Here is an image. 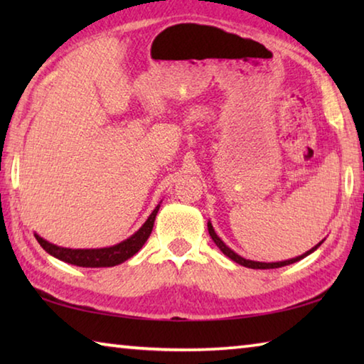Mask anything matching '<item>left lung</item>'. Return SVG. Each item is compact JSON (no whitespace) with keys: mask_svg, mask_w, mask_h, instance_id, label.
<instances>
[{"mask_svg":"<svg viewBox=\"0 0 364 364\" xmlns=\"http://www.w3.org/2000/svg\"><path fill=\"white\" fill-rule=\"evenodd\" d=\"M207 228H208V234H210V237L213 239V242L217 244V247L223 252V254L226 255V257H230L232 262H236V263H239V264H242V267H245V268H252V269H273V268H281V267H286V264H292V263H295V262H299V260H301V258H305L306 255H310V254H313V252H315L319 245L323 244V241L321 242H318L315 247H311L310 250H306L305 254H301V255H299V257H295V258H289V260H284V262H271V263H267V262H255V260H247V258H244V257H241V255H237L236 252L234 250H231L230 247H228V245L221 241V239L218 237V234L215 232V230H213V226H212V223L210 221H208L207 223Z\"/></svg>","mask_w":364,"mask_h":364,"instance_id":"left-lung-1","label":"left lung"}]
</instances>
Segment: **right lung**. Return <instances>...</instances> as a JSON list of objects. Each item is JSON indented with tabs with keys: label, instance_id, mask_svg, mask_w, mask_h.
<instances>
[{
	"label": "right lung",
	"instance_id": "right-lung-1",
	"mask_svg": "<svg viewBox=\"0 0 364 364\" xmlns=\"http://www.w3.org/2000/svg\"><path fill=\"white\" fill-rule=\"evenodd\" d=\"M159 208H160V204L154 208L152 213L144 221V225L141 226L136 232L132 234V236L125 239V241H122L115 245H110V247L69 249V247H59L56 244L48 242L46 239H43L36 232H35V237L49 255L56 257L65 263L75 264V267H83V268L115 267V264L127 262L128 258H132L141 247H143L144 242L147 241V237L151 236Z\"/></svg>",
	"mask_w": 364,
	"mask_h": 364
}]
</instances>
